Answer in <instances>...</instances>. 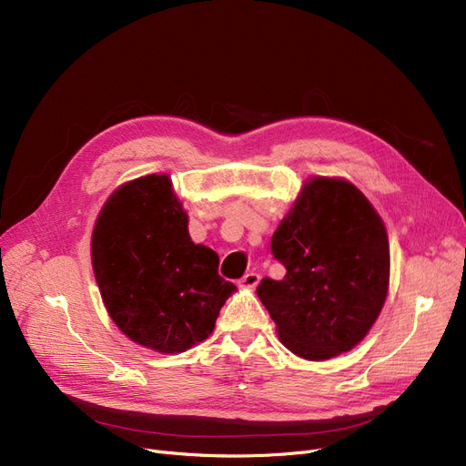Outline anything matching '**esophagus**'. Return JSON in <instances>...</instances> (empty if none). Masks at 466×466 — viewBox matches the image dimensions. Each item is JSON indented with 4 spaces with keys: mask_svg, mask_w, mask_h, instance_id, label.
I'll use <instances>...</instances> for the list:
<instances>
[{
    "mask_svg": "<svg viewBox=\"0 0 466 466\" xmlns=\"http://www.w3.org/2000/svg\"><path fill=\"white\" fill-rule=\"evenodd\" d=\"M258 283H259V275L256 271H248L243 275V279H240V285L247 289H254Z\"/></svg>",
    "mask_w": 466,
    "mask_h": 466,
    "instance_id": "esophagus-1",
    "label": "esophagus"
}]
</instances>
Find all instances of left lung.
I'll list each match as a JSON object with an SVG mask.
<instances>
[{
  "label": "left lung",
  "instance_id": "obj_1",
  "mask_svg": "<svg viewBox=\"0 0 466 466\" xmlns=\"http://www.w3.org/2000/svg\"><path fill=\"white\" fill-rule=\"evenodd\" d=\"M287 269L256 292L296 356L321 361L363 340L384 306L390 247L384 223L344 179L315 177L271 237Z\"/></svg>",
  "mask_w": 466,
  "mask_h": 466
}]
</instances>
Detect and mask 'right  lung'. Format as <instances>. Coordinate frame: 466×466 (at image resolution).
Wrapping results in <instances>:
<instances>
[{"mask_svg": "<svg viewBox=\"0 0 466 466\" xmlns=\"http://www.w3.org/2000/svg\"><path fill=\"white\" fill-rule=\"evenodd\" d=\"M106 311L134 342L179 353L208 339L235 285L214 250L195 245L168 176H145L113 193L91 240Z\"/></svg>", "mask_w": 466, "mask_h": 466, "instance_id": "add662e5", "label": "right lung"}]
</instances>
